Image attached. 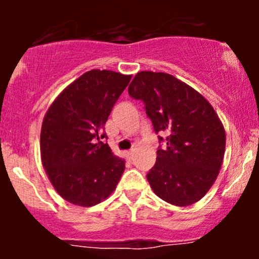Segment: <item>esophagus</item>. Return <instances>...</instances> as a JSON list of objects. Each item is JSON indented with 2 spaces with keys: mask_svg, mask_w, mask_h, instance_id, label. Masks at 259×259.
Masks as SVG:
<instances>
[{
  "mask_svg": "<svg viewBox=\"0 0 259 259\" xmlns=\"http://www.w3.org/2000/svg\"><path fill=\"white\" fill-rule=\"evenodd\" d=\"M126 156H127V158H129V159H133V156H134V150L127 151V152H126Z\"/></svg>",
  "mask_w": 259,
  "mask_h": 259,
  "instance_id": "obj_1",
  "label": "esophagus"
}]
</instances>
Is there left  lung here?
<instances>
[{
	"mask_svg": "<svg viewBox=\"0 0 259 259\" xmlns=\"http://www.w3.org/2000/svg\"><path fill=\"white\" fill-rule=\"evenodd\" d=\"M129 95L144 101L154 132L167 134L147 180L168 203L186 207L200 201L218 177L225 130L214 108L198 91L167 73L139 72ZM159 140H163L160 138Z\"/></svg>",
	"mask_w": 259,
	"mask_h": 259,
	"instance_id": "1",
	"label": "left lung"
}]
</instances>
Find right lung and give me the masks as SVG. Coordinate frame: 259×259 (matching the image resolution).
Listing matches in <instances>:
<instances>
[{
  "instance_id": "right-lung-1",
  "label": "right lung",
  "mask_w": 259,
  "mask_h": 259,
  "mask_svg": "<svg viewBox=\"0 0 259 259\" xmlns=\"http://www.w3.org/2000/svg\"><path fill=\"white\" fill-rule=\"evenodd\" d=\"M132 75L92 69L56 97L44 117L41 160L62 198L80 207L106 200L117 187L125 160L115 156L103 127Z\"/></svg>"
}]
</instances>
